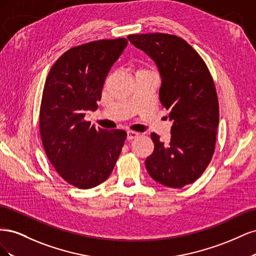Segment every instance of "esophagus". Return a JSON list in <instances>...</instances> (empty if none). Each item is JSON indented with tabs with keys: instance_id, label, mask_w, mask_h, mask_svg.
I'll list each match as a JSON object with an SVG mask.
<instances>
[{
	"instance_id": "1",
	"label": "esophagus",
	"mask_w": 256,
	"mask_h": 256,
	"mask_svg": "<svg viewBox=\"0 0 256 256\" xmlns=\"http://www.w3.org/2000/svg\"><path fill=\"white\" fill-rule=\"evenodd\" d=\"M138 136V134L136 132V131H128V132H127V140L128 141L134 140V138H136Z\"/></svg>"
}]
</instances>
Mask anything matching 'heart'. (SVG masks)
I'll return each mask as SVG.
<instances>
[{
	"label": "heart",
	"mask_w": 256,
	"mask_h": 256,
	"mask_svg": "<svg viewBox=\"0 0 256 256\" xmlns=\"http://www.w3.org/2000/svg\"><path fill=\"white\" fill-rule=\"evenodd\" d=\"M138 70H146V69H138Z\"/></svg>",
	"instance_id": "heart-1"
}]
</instances>
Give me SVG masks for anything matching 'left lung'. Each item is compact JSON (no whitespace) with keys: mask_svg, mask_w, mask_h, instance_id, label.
<instances>
[{"mask_svg":"<svg viewBox=\"0 0 256 256\" xmlns=\"http://www.w3.org/2000/svg\"><path fill=\"white\" fill-rule=\"evenodd\" d=\"M128 40L156 62L162 78L161 104L174 122L168 142L150 138L145 160L152 180L171 188L194 182L210 164L219 125V102L204 60L182 38L166 33L131 34Z\"/></svg>","mask_w":256,"mask_h":256,"instance_id":"left-lung-1","label":"left lung"}]
</instances>
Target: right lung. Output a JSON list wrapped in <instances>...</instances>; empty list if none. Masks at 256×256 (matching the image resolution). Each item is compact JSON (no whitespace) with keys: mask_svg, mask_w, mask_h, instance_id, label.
<instances>
[{"mask_svg":"<svg viewBox=\"0 0 256 256\" xmlns=\"http://www.w3.org/2000/svg\"><path fill=\"white\" fill-rule=\"evenodd\" d=\"M128 42L100 40L76 46L51 67L44 86L40 132L58 175L79 189H90L112 173L127 134L90 126L86 111H96L108 74Z\"/></svg>","mask_w":256,"mask_h":256,"instance_id":"add662e5","label":"right lung"}]
</instances>
